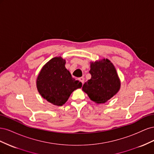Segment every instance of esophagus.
Listing matches in <instances>:
<instances>
[{
	"label": "esophagus",
	"instance_id": "1",
	"mask_svg": "<svg viewBox=\"0 0 154 154\" xmlns=\"http://www.w3.org/2000/svg\"><path fill=\"white\" fill-rule=\"evenodd\" d=\"M79 80H80V82H82V84H83V83H84V78H83V77L79 78Z\"/></svg>",
	"mask_w": 154,
	"mask_h": 154
}]
</instances>
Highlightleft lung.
<instances>
[{"label": "left lung", "mask_w": 154, "mask_h": 154, "mask_svg": "<svg viewBox=\"0 0 154 154\" xmlns=\"http://www.w3.org/2000/svg\"><path fill=\"white\" fill-rule=\"evenodd\" d=\"M91 78L83 85L82 90L97 103H103L118 92L120 81L114 65L108 59L92 62Z\"/></svg>", "instance_id": "1"}]
</instances>
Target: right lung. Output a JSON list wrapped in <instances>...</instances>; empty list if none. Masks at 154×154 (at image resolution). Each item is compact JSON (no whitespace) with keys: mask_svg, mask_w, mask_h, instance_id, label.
Masks as SVG:
<instances>
[{"mask_svg":"<svg viewBox=\"0 0 154 154\" xmlns=\"http://www.w3.org/2000/svg\"><path fill=\"white\" fill-rule=\"evenodd\" d=\"M65 64L66 60L61 57L52 58L42 69L36 80L42 97L57 106L63 105L71 93L82 86L80 82L72 77Z\"/></svg>","mask_w":154,"mask_h":154,"instance_id":"add662e5","label":"right lung"}]
</instances>
